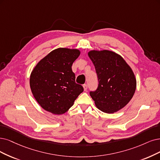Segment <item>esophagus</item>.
Listing matches in <instances>:
<instances>
[{
    "label": "esophagus",
    "instance_id": "34e87169",
    "mask_svg": "<svg viewBox=\"0 0 160 160\" xmlns=\"http://www.w3.org/2000/svg\"><path fill=\"white\" fill-rule=\"evenodd\" d=\"M83 88H84V91H86L87 89H88V86H87L86 84H84V85H83Z\"/></svg>",
    "mask_w": 160,
    "mask_h": 160
}]
</instances>
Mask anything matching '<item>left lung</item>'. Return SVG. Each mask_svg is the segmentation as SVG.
I'll list each match as a JSON object with an SVG mask.
<instances>
[{
    "label": "left lung",
    "instance_id": "left-lung-1",
    "mask_svg": "<svg viewBox=\"0 0 160 160\" xmlns=\"http://www.w3.org/2000/svg\"><path fill=\"white\" fill-rule=\"evenodd\" d=\"M95 67L99 85L90 93L96 107L104 113H114L131 101L137 79L133 70L120 55L109 50H90L88 52Z\"/></svg>",
    "mask_w": 160,
    "mask_h": 160
}]
</instances>
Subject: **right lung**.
<instances>
[{"instance_id":"right-lung-1","label":"right lung","mask_w":160,"mask_h":160,"mask_svg":"<svg viewBox=\"0 0 160 160\" xmlns=\"http://www.w3.org/2000/svg\"><path fill=\"white\" fill-rule=\"evenodd\" d=\"M80 55L78 49L60 47L50 52L32 70L29 86L34 98L44 110L62 115L84 91L75 82L72 65Z\"/></svg>"}]
</instances>
